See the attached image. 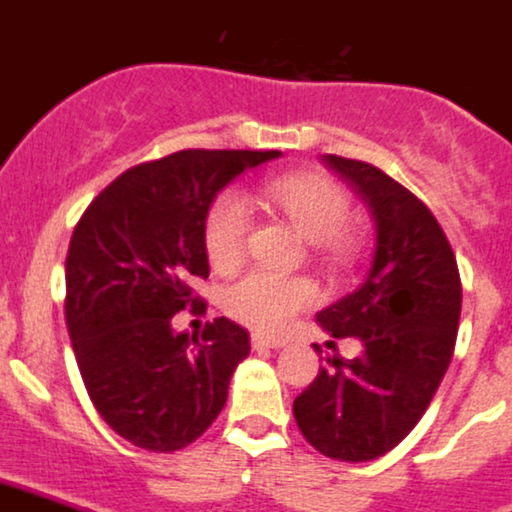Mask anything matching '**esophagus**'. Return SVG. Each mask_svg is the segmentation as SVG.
<instances>
[{
    "mask_svg": "<svg viewBox=\"0 0 512 512\" xmlns=\"http://www.w3.org/2000/svg\"><path fill=\"white\" fill-rule=\"evenodd\" d=\"M252 346L255 349H281V346H286V338H278V336H260V333H255L252 336Z\"/></svg>",
    "mask_w": 512,
    "mask_h": 512,
    "instance_id": "1",
    "label": "esophagus"
}]
</instances>
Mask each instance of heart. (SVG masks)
<instances>
[{
    "label": "heart",
    "mask_w": 512,
    "mask_h": 512,
    "mask_svg": "<svg viewBox=\"0 0 512 512\" xmlns=\"http://www.w3.org/2000/svg\"><path fill=\"white\" fill-rule=\"evenodd\" d=\"M270 203L289 218L304 239L317 242L322 252L336 260L351 255V244L338 234L346 221V192L328 176L299 171L268 184ZM249 234L247 203L236 192H223L210 205L205 218V252L216 268H229L244 252ZM317 299L307 278L281 276L273 270H249L223 291V307L234 320L255 330L283 328L296 312Z\"/></svg>",
    "instance_id": "heart-1"
}]
</instances>
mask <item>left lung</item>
I'll list each match as a JSON object with an SVG mask.
<instances>
[{
	"mask_svg": "<svg viewBox=\"0 0 512 512\" xmlns=\"http://www.w3.org/2000/svg\"><path fill=\"white\" fill-rule=\"evenodd\" d=\"M322 163L367 205L375 255L359 289L317 312L333 338H359L362 354L328 359L294 401V419L322 455L362 463L409 435L440 388L455 349L461 276L419 197L372 163L330 153Z\"/></svg>",
	"mask_w": 512,
	"mask_h": 512,
	"instance_id": "left-lung-1",
	"label": "left lung"
}]
</instances>
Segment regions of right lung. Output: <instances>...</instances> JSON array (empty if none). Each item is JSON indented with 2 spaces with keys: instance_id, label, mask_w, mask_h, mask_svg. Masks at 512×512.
I'll return each mask as SVG.
<instances>
[{
  "instance_id": "obj_1",
  "label": "right lung",
  "mask_w": 512,
  "mask_h": 512,
  "mask_svg": "<svg viewBox=\"0 0 512 512\" xmlns=\"http://www.w3.org/2000/svg\"><path fill=\"white\" fill-rule=\"evenodd\" d=\"M281 150H179L117 176L72 231L64 317L90 401L119 437L171 453L226 406L249 333L218 317L203 336L174 330L208 278L205 218L236 176Z\"/></svg>"
}]
</instances>
